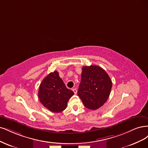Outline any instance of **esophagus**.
Returning <instances> with one entry per match:
<instances>
[{
	"label": "esophagus",
	"instance_id": "esophagus-1",
	"mask_svg": "<svg viewBox=\"0 0 148 148\" xmlns=\"http://www.w3.org/2000/svg\"><path fill=\"white\" fill-rule=\"evenodd\" d=\"M73 91L74 92V93L75 94H76V93H77V89H76V88H73Z\"/></svg>",
	"mask_w": 148,
	"mask_h": 148
}]
</instances>
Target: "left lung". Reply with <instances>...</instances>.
I'll return each instance as SVG.
<instances>
[{
  "mask_svg": "<svg viewBox=\"0 0 148 148\" xmlns=\"http://www.w3.org/2000/svg\"><path fill=\"white\" fill-rule=\"evenodd\" d=\"M77 95L84 106L95 110L106 102L112 88L107 73L98 66H84Z\"/></svg>",
  "mask_w": 148,
  "mask_h": 148,
  "instance_id": "8db88e82",
  "label": "left lung"
}]
</instances>
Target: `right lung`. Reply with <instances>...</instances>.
<instances>
[{"mask_svg":"<svg viewBox=\"0 0 148 148\" xmlns=\"http://www.w3.org/2000/svg\"><path fill=\"white\" fill-rule=\"evenodd\" d=\"M59 76L58 71L50 73L42 81L38 97L40 103L53 112H60L67 106L68 100L74 95Z\"/></svg>","mask_w":148,"mask_h":148,"instance_id":"1","label":"right lung"}]
</instances>
